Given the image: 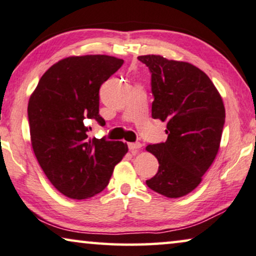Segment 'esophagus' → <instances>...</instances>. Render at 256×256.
<instances>
[{
	"mask_svg": "<svg viewBox=\"0 0 256 256\" xmlns=\"http://www.w3.org/2000/svg\"><path fill=\"white\" fill-rule=\"evenodd\" d=\"M141 148V144L140 142H131L128 144V150H131L132 154H136L140 150Z\"/></svg>",
	"mask_w": 256,
	"mask_h": 256,
	"instance_id": "1",
	"label": "esophagus"
}]
</instances>
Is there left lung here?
Returning <instances> with one entry per match:
<instances>
[{
    "label": "left lung",
    "mask_w": 256,
    "mask_h": 256,
    "mask_svg": "<svg viewBox=\"0 0 256 256\" xmlns=\"http://www.w3.org/2000/svg\"><path fill=\"white\" fill-rule=\"evenodd\" d=\"M152 74V117L166 122V142L148 144L158 171L146 180L166 198L184 196L198 188L220 150L226 108L215 85L193 64L144 55Z\"/></svg>",
    "instance_id": "left-lung-1"
}]
</instances>
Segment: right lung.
<instances>
[{"instance_id":"add662e5","label":"right lung","mask_w":256,"mask_h":256,"mask_svg":"<svg viewBox=\"0 0 256 256\" xmlns=\"http://www.w3.org/2000/svg\"><path fill=\"white\" fill-rule=\"evenodd\" d=\"M108 55L71 56L44 72L30 95V142L41 169L54 188L70 199H88L109 184L128 144L90 138L85 120L106 122L98 114L102 84L123 66Z\"/></svg>"}]
</instances>
